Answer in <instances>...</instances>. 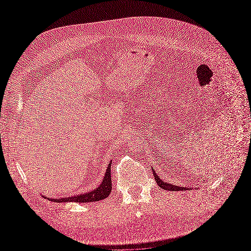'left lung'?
<instances>
[{
  "instance_id": "8db88e82",
  "label": "left lung",
  "mask_w": 251,
  "mask_h": 251,
  "mask_svg": "<svg viewBox=\"0 0 251 251\" xmlns=\"http://www.w3.org/2000/svg\"><path fill=\"white\" fill-rule=\"evenodd\" d=\"M153 173H154V177H155V180H156V182H157V184L160 186L161 188H163V189H166V191H184V189H186V187H180V186H176V185H173V184H170V183H166V182H163L160 178H159V176H157L156 175V173H155V171H153Z\"/></svg>"
}]
</instances>
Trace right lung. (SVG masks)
I'll list each match as a JSON object with an SVG mask.
<instances>
[{
  "label": "right lung",
  "instance_id": "obj_1",
  "mask_svg": "<svg viewBox=\"0 0 251 251\" xmlns=\"http://www.w3.org/2000/svg\"><path fill=\"white\" fill-rule=\"evenodd\" d=\"M112 162V161H111ZM111 162L105 172L104 178L102 183L92 192L86 193L79 196L68 197V198H59V199H51L54 202H78V203H88V202H95L102 199H105L110 195L112 191V181H111ZM46 198V197H45Z\"/></svg>",
  "mask_w": 251,
  "mask_h": 251
}]
</instances>
